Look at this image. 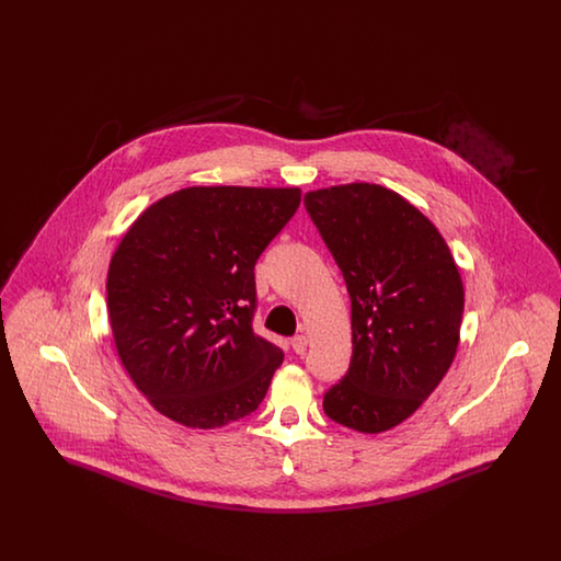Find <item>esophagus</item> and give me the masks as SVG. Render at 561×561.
<instances>
[{
  "label": "esophagus",
  "mask_w": 561,
  "mask_h": 561,
  "mask_svg": "<svg viewBox=\"0 0 561 561\" xmlns=\"http://www.w3.org/2000/svg\"><path fill=\"white\" fill-rule=\"evenodd\" d=\"M290 347H293L296 355H302L307 351V336L305 334H296L293 341H290Z\"/></svg>",
  "instance_id": "34e87169"
}]
</instances>
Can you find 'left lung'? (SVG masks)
Returning a JSON list of instances; mask_svg holds the SVG:
<instances>
[{"label":"left lung","mask_w":561,"mask_h":561,"mask_svg":"<svg viewBox=\"0 0 561 561\" xmlns=\"http://www.w3.org/2000/svg\"><path fill=\"white\" fill-rule=\"evenodd\" d=\"M305 208L351 298L353 355L323 412L362 433L393 428L456 355L465 290L450 248L425 214L380 185L309 191Z\"/></svg>","instance_id":"1"}]
</instances>
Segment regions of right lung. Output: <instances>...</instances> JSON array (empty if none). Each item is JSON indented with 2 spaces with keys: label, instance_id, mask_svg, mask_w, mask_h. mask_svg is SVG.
Instances as JSON below:
<instances>
[{
  "label": "right lung",
  "instance_id": "1",
  "mask_svg": "<svg viewBox=\"0 0 561 561\" xmlns=\"http://www.w3.org/2000/svg\"><path fill=\"white\" fill-rule=\"evenodd\" d=\"M300 188L188 187L134 220L107 275L117 355L163 416L222 427L267 396L282 348L256 336L254 265Z\"/></svg>",
  "mask_w": 561,
  "mask_h": 561
}]
</instances>
